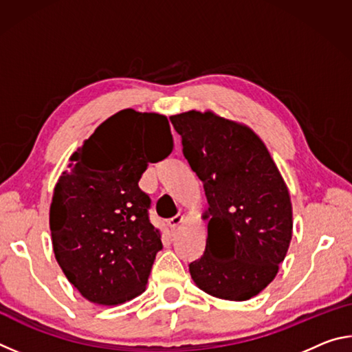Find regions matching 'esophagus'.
I'll return each instance as SVG.
<instances>
[{"label": "esophagus", "mask_w": 352, "mask_h": 352, "mask_svg": "<svg viewBox=\"0 0 352 352\" xmlns=\"http://www.w3.org/2000/svg\"><path fill=\"white\" fill-rule=\"evenodd\" d=\"M182 222H183V216H180V214H177L175 217L169 219V226H170V230H177V228H178V225H180Z\"/></svg>", "instance_id": "1"}]
</instances>
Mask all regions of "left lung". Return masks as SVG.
<instances>
[{
    "label": "left lung",
    "mask_w": 352,
    "mask_h": 352,
    "mask_svg": "<svg viewBox=\"0 0 352 352\" xmlns=\"http://www.w3.org/2000/svg\"><path fill=\"white\" fill-rule=\"evenodd\" d=\"M183 155L204 183L208 237L189 264L201 290L230 301L258 295L278 273L292 239L287 186L253 130L211 111L170 116Z\"/></svg>",
    "instance_id": "1"
}]
</instances>
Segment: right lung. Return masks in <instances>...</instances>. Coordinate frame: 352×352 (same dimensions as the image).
Instances as JSON below:
<instances>
[{"label":"right lung","mask_w":352,"mask_h":352,"mask_svg":"<svg viewBox=\"0 0 352 352\" xmlns=\"http://www.w3.org/2000/svg\"><path fill=\"white\" fill-rule=\"evenodd\" d=\"M172 148L168 118L122 110L83 141L58 178L50 210L52 247L88 301L121 305L146 290L163 243L138 182L148 163Z\"/></svg>","instance_id":"right-lung-1"}]
</instances>
